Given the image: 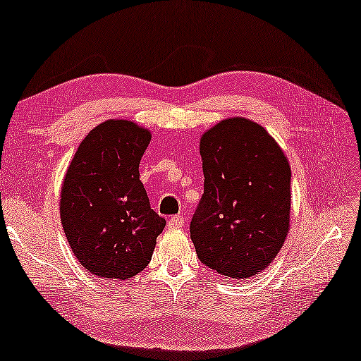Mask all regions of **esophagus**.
Instances as JSON below:
<instances>
[{"label": "esophagus", "instance_id": "1", "mask_svg": "<svg viewBox=\"0 0 361 361\" xmlns=\"http://www.w3.org/2000/svg\"><path fill=\"white\" fill-rule=\"evenodd\" d=\"M169 228H180L182 225H184V216L182 215H174V216H171V220H169Z\"/></svg>", "mask_w": 361, "mask_h": 361}]
</instances>
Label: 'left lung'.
<instances>
[{"label":"left lung","mask_w":361,"mask_h":361,"mask_svg":"<svg viewBox=\"0 0 361 361\" xmlns=\"http://www.w3.org/2000/svg\"><path fill=\"white\" fill-rule=\"evenodd\" d=\"M204 194L190 238L205 266L246 279L268 266L289 230L290 167L263 126L230 118L200 140Z\"/></svg>","instance_id":"obj_1"}]
</instances>
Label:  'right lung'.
<instances>
[{
    "mask_svg": "<svg viewBox=\"0 0 361 361\" xmlns=\"http://www.w3.org/2000/svg\"><path fill=\"white\" fill-rule=\"evenodd\" d=\"M149 131L108 120L80 142L63 179L61 220L80 264L97 278L126 279L151 261L166 220L140 180Z\"/></svg>",
    "mask_w": 361,
    "mask_h": 361,
    "instance_id": "right-lung-1",
    "label": "right lung"
}]
</instances>
